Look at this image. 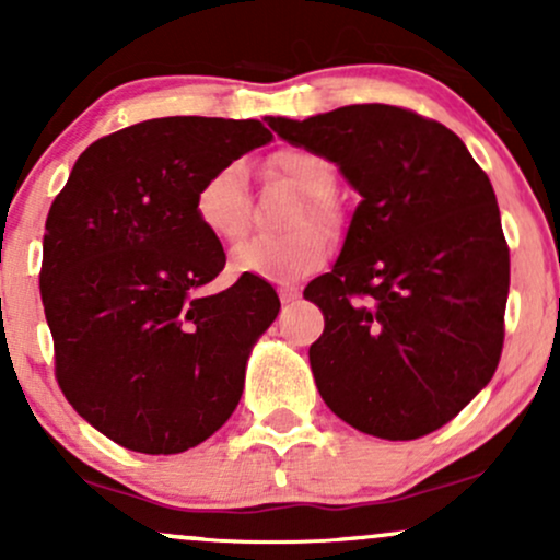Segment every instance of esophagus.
Segmentation results:
<instances>
[{
  "label": "esophagus",
  "instance_id": "obj_1",
  "mask_svg": "<svg viewBox=\"0 0 560 560\" xmlns=\"http://www.w3.org/2000/svg\"><path fill=\"white\" fill-rule=\"evenodd\" d=\"M298 287H281L279 289V298H281V302H294L298 300Z\"/></svg>",
  "mask_w": 560,
  "mask_h": 560
}]
</instances>
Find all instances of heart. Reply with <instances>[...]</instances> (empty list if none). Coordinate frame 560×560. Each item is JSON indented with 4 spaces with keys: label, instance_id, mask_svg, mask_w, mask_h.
Returning a JSON list of instances; mask_svg holds the SVG:
<instances>
[{
    "label": "heart",
    "instance_id": "1",
    "mask_svg": "<svg viewBox=\"0 0 560 560\" xmlns=\"http://www.w3.org/2000/svg\"><path fill=\"white\" fill-rule=\"evenodd\" d=\"M268 165L302 195V205L292 218V226L298 231L287 236H253L242 242L231 255V266L240 273L289 284L318 271L331 255L329 234L317 226L331 229L337 223V210L329 199L337 186V171L324 155L305 147H287L273 152ZM195 215L199 226L218 242H236L247 234L249 197L244 163L234 160L221 165L199 184ZM307 222H316L317 226L307 228Z\"/></svg>",
    "mask_w": 560,
    "mask_h": 560
}]
</instances>
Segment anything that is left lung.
I'll return each instance as SVG.
<instances>
[{
	"label": "left lung",
	"instance_id": "left-lung-1",
	"mask_svg": "<svg viewBox=\"0 0 560 560\" xmlns=\"http://www.w3.org/2000/svg\"><path fill=\"white\" fill-rule=\"evenodd\" d=\"M268 126L337 163L363 197L331 273L305 287L324 313L311 345L320 397L382 440L436 432L503 352L511 255L490 178L450 128L405 107Z\"/></svg>",
	"mask_w": 560,
	"mask_h": 560
}]
</instances>
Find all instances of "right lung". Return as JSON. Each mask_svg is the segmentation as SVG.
Here are the masks:
<instances>
[{"label":"right lung","instance_id":"add662e5","mask_svg":"<svg viewBox=\"0 0 560 560\" xmlns=\"http://www.w3.org/2000/svg\"><path fill=\"white\" fill-rule=\"evenodd\" d=\"M271 141L260 120L176 115L81 152L44 226V316L66 400L120 447L173 455L226 423L249 347L281 302L260 276L205 298L226 266L199 184Z\"/></svg>","mask_w":560,"mask_h":560}]
</instances>
